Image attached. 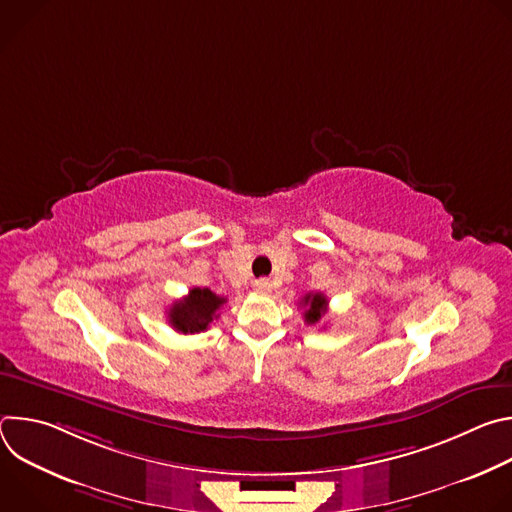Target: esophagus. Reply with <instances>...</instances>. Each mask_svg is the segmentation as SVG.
Wrapping results in <instances>:
<instances>
[{
	"instance_id": "esophagus-1",
	"label": "esophagus",
	"mask_w": 512,
	"mask_h": 512,
	"mask_svg": "<svg viewBox=\"0 0 512 512\" xmlns=\"http://www.w3.org/2000/svg\"><path fill=\"white\" fill-rule=\"evenodd\" d=\"M253 289L257 291V294H267V291H271V281L265 279V277H261V279H257V281L253 283Z\"/></svg>"
}]
</instances>
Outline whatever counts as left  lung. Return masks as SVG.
Returning a JSON list of instances; mask_svg holds the SVG:
<instances>
[{
	"mask_svg": "<svg viewBox=\"0 0 512 512\" xmlns=\"http://www.w3.org/2000/svg\"><path fill=\"white\" fill-rule=\"evenodd\" d=\"M300 306H304V320L306 324H318L322 320V316L328 312V300L324 294H308L304 296V300L300 302Z\"/></svg>",
	"mask_w": 512,
	"mask_h": 512,
	"instance_id": "1",
	"label": "left lung"
}]
</instances>
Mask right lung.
Here are the masks:
<instances>
[{
    "mask_svg": "<svg viewBox=\"0 0 512 512\" xmlns=\"http://www.w3.org/2000/svg\"><path fill=\"white\" fill-rule=\"evenodd\" d=\"M227 302L212 294L208 287H192L188 296L174 302L168 310V322L180 334H196L204 332L214 318H218V310Z\"/></svg>",
    "mask_w": 512,
    "mask_h": 512,
    "instance_id": "right-lung-1",
    "label": "right lung"
}]
</instances>
